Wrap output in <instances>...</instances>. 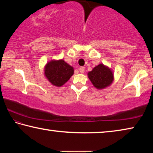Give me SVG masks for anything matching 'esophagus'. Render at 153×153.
<instances>
[{
  "label": "esophagus",
  "mask_w": 153,
  "mask_h": 153,
  "mask_svg": "<svg viewBox=\"0 0 153 153\" xmlns=\"http://www.w3.org/2000/svg\"><path fill=\"white\" fill-rule=\"evenodd\" d=\"M79 71L80 73H84V71H85V67H80L79 69Z\"/></svg>",
  "instance_id": "esophagus-1"
}]
</instances>
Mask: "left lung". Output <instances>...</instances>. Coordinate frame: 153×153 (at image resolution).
<instances>
[{
    "instance_id": "8db88e82",
    "label": "left lung",
    "mask_w": 153,
    "mask_h": 153,
    "mask_svg": "<svg viewBox=\"0 0 153 153\" xmlns=\"http://www.w3.org/2000/svg\"><path fill=\"white\" fill-rule=\"evenodd\" d=\"M90 82L96 88L102 90L110 86L114 80L113 71L111 68L100 63L88 73Z\"/></svg>"
}]
</instances>
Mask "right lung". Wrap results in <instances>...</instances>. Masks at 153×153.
Instances as JSON below:
<instances>
[{
	"mask_svg": "<svg viewBox=\"0 0 153 153\" xmlns=\"http://www.w3.org/2000/svg\"><path fill=\"white\" fill-rule=\"evenodd\" d=\"M74 74V67L63 59H53L45 65L44 74L52 85L61 87L70 79Z\"/></svg>",
	"mask_w": 153,
	"mask_h": 153,
	"instance_id": "1",
	"label": "right lung"
}]
</instances>
